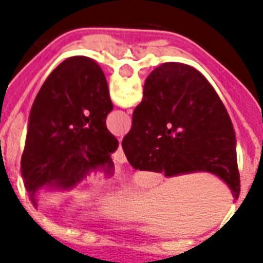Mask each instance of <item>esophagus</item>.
<instances>
[{
  "label": "esophagus",
  "mask_w": 263,
  "mask_h": 263,
  "mask_svg": "<svg viewBox=\"0 0 263 263\" xmlns=\"http://www.w3.org/2000/svg\"><path fill=\"white\" fill-rule=\"evenodd\" d=\"M111 157H113V160H115L116 162H119V164H125V162H127V158H125V154H124L121 146L117 148V152H116Z\"/></svg>",
  "instance_id": "34e87169"
}]
</instances>
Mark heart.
Listing matches in <instances>:
<instances>
[{
	"label": "heart",
	"mask_w": 263,
	"mask_h": 263,
	"mask_svg": "<svg viewBox=\"0 0 263 263\" xmlns=\"http://www.w3.org/2000/svg\"><path fill=\"white\" fill-rule=\"evenodd\" d=\"M99 183H101V179H99L98 175H95V173H91V175H88L87 177H86V180H84V187H83V190L80 191V194H79V196H78L76 202H78V203L83 202V200L86 199L88 195H90L91 192L95 191V190L98 188Z\"/></svg>",
	"instance_id": "heart-1"
}]
</instances>
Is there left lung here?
<instances>
[{
    "label": "left lung",
    "mask_w": 263,
    "mask_h": 263,
    "mask_svg": "<svg viewBox=\"0 0 263 263\" xmlns=\"http://www.w3.org/2000/svg\"><path fill=\"white\" fill-rule=\"evenodd\" d=\"M113 110L102 69L88 57L60 64L39 90L28 117L22 177L36 206L39 188H72L91 172L113 175L119 140L107 131Z\"/></svg>",
    "instance_id": "obj_1"
}]
</instances>
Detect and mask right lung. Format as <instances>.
<instances>
[{
    "label": "right lung",
    "mask_w": 263,
    "mask_h": 263,
    "mask_svg": "<svg viewBox=\"0 0 263 263\" xmlns=\"http://www.w3.org/2000/svg\"><path fill=\"white\" fill-rule=\"evenodd\" d=\"M123 150L134 169L210 172L240 194L236 135L224 103L195 68L166 63L146 79Z\"/></svg>",
    "instance_id": "add662e5"
}]
</instances>
